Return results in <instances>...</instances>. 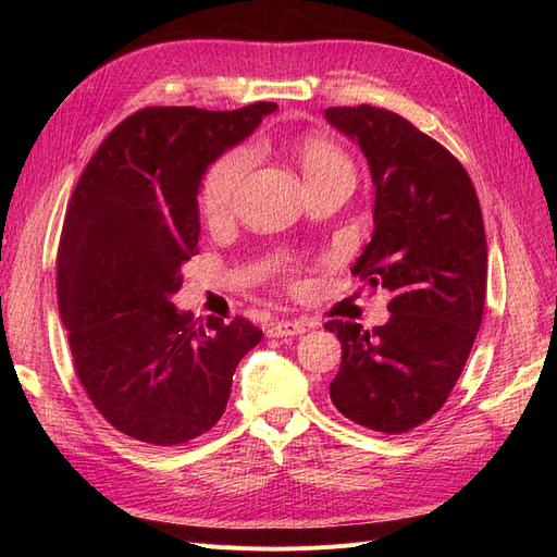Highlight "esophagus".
<instances>
[{
    "label": "esophagus",
    "instance_id": "obj_1",
    "mask_svg": "<svg viewBox=\"0 0 557 557\" xmlns=\"http://www.w3.org/2000/svg\"><path fill=\"white\" fill-rule=\"evenodd\" d=\"M309 330V323L305 320H281V323L272 325L269 330V336H297V334H305Z\"/></svg>",
    "mask_w": 557,
    "mask_h": 557
}]
</instances>
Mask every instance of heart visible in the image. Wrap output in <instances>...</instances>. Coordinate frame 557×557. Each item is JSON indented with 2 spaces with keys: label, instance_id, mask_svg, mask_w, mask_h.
Listing matches in <instances>:
<instances>
[{
  "label": "heart",
  "instance_id": "b5f03b06",
  "mask_svg": "<svg viewBox=\"0 0 557 557\" xmlns=\"http://www.w3.org/2000/svg\"><path fill=\"white\" fill-rule=\"evenodd\" d=\"M295 156L301 164V174H305L307 185L327 178L352 181V176H356L350 158L339 146L325 137H315V134L301 137L295 144ZM246 166L248 156L244 150H234V153H227L225 158L218 160L207 172L205 183H201L199 201L201 211L209 218H223L230 211L232 197L237 193V185L246 172Z\"/></svg>",
  "mask_w": 557,
  "mask_h": 557
}]
</instances>
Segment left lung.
I'll return each mask as SVG.
<instances>
[{
    "label": "left lung",
    "mask_w": 557,
    "mask_h": 557,
    "mask_svg": "<svg viewBox=\"0 0 557 557\" xmlns=\"http://www.w3.org/2000/svg\"><path fill=\"white\" fill-rule=\"evenodd\" d=\"M325 121L356 144L374 183V234L352 264L369 288L393 293L372 332L330 320L342 342L330 397L352 423L399 434L444 407L483 318L487 248L465 166L401 115L332 107Z\"/></svg>",
    "instance_id": "1"
}]
</instances>
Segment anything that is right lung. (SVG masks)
<instances>
[{"label":"right lung","mask_w":557,"mask_h":557,"mask_svg":"<svg viewBox=\"0 0 557 557\" xmlns=\"http://www.w3.org/2000/svg\"><path fill=\"white\" fill-rule=\"evenodd\" d=\"M274 102L237 111L150 107L117 125L81 174L58 252V307L76 374L109 423L181 446L225 413L234 369L262 330L176 309L199 252V185Z\"/></svg>","instance_id":"right-lung-1"}]
</instances>
